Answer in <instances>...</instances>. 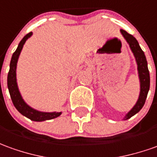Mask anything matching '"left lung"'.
I'll return each mask as SVG.
<instances>
[{"label": "left lung", "instance_id": "8db88e82", "mask_svg": "<svg viewBox=\"0 0 157 157\" xmlns=\"http://www.w3.org/2000/svg\"><path fill=\"white\" fill-rule=\"evenodd\" d=\"M121 33L125 38V40H127V42L129 44V47L134 55L136 63L138 65V73H139V78L140 82V93L139 99L135 105L132 107V109L125 116L124 120H128L143 108L146 100V98H147L148 92L150 89V73L148 70L147 60L144 55V52L140 47L138 40H136L132 35L128 34L123 29H121Z\"/></svg>", "mask_w": 157, "mask_h": 157}]
</instances>
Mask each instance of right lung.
Instances as JSON below:
<instances>
[{
  "label": "right lung",
  "instance_id": "right-lung-1",
  "mask_svg": "<svg viewBox=\"0 0 157 157\" xmlns=\"http://www.w3.org/2000/svg\"><path fill=\"white\" fill-rule=\"evenodd\" d=\"M31 36H32V32H29L22 39L21 41L19 42V44L17 46L16 51L13 52V54L12 56V59L10 62L9 72L7 75V87L9 90V94L11 98H12V101H13V105L17 109L18 112L21 113L23 116H25L31 121H43L51 120V119L59 117L62 112H41V111H39V110L31 108L23 99L17 84L16 69H17V59H18V57L20 55V52L23 49L25 41Z\"/></svg>",
  "mask_w": 157,
  "mask_h": 157
}]
</instances>
